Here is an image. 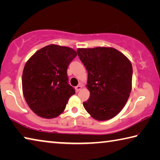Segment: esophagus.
Wrapping results in <instances>:
<instances>
[{
  "label": "esophagus",
  "instance_id": "obj_1",
  "mask_svg": "<svg viewBox=\"0 0 160 160\" xmlns=\"http://www.w3.org/2000/svg\"><path fill=\"white\" fill-rule=\"evenodd\" d=\"M82 87L79 85L75 87V90H76V92H79L80 90H82Z\"/></svg>",
  "mask_w": 160,
  "mask_h": 160
}]
</instances>
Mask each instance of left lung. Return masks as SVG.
Segmentation results:
<instances>
[{"label": "left lung", "mask_w": 160, "mask_h": 160, "mask_svg": "<svg viewBox=\"0 0 160 160\" xmlns=\"http://www.w3.org/2000/svg\"><path fill=\"white\" fill-rule=\"evenodd\" d=\"M88 71L87 88L90 96L83 102L85 110L98 121L112 118L126 104L132 88L131 61L111 47L78 48Z\"/></svg>", "instance_id": "8db88e82"}]
</instances>
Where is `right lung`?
<instances>
[{
  "instance_id": "right-lung-1",
  "label": "right lung",
  "mask_w": 160,
  "mask_h": 160,
  "mask_svg": "<svg viewBox=\"0 0 160 160\" xmlns=\"http://www.w3.org/2000/svg\"><path fill=\"white\" fill-rule=\"evenodd\" d=\"M77 56L71 48L50 44L27 61L22 73L23 94L29 108L40 117H57L75 93L68 84L67 69Z\"/></svg>"
}]
</instances>
